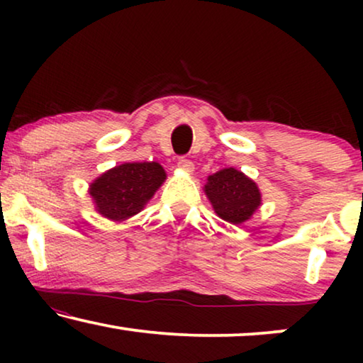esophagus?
Returning <instances> with one entry per match:
<instances>
[{
    "label": "esophagus",
    "mask_w": 363,
    "mask_h": 363,
    "mask_svg": "<svg viewBox=\"0 0 363 363\" xmlns=\"http://www.w3.org/2000/svg\"><path fill=\"white\" fill-rule=\"evenodd\" d=\"M178 168L185 173H193V170H195V165H193V162L188 160V158H180V160H178Z\"/></svg>",
    "instance_id": "esophagus-1"
}]
</instances>
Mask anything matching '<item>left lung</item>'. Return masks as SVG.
<instances>
[{
  "mask_svg": "<svg viewBox=\"0 0 363 363\" xmlns=\"http://www.w3.org/2000/svg\"><path fill=\"white\" fill-rule=\"evenodd\" d=\"M203 191L216 215L236 226L251 220L262 205L256 182L233 167L208 177Z\"/></svg>",
  "mask_w": 363,
  "mask_h": 363,
  "instance_id": "left-lung-1",
  "label": "left lung"
}]
</instances>
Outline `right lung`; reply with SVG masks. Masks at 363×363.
Wrapping results in <instances>:
<instances>
[{
	"label": "right lung",
	"mask_w": 363,
	"mask_h": 363,
	"mask_svg": "<svg viewBox=\"0 0 363 363\" xmlns=\"http://www.w3.org/2000/svg\"><path fill=\"white\" fill-rule=\"evenodd\" d=\"M165 180L160 163L125 162L99 175L89 195L99 215L121 223L140 213Z\"/></svg>",
	"instance_id": "add662e5"
}]
</instances>
